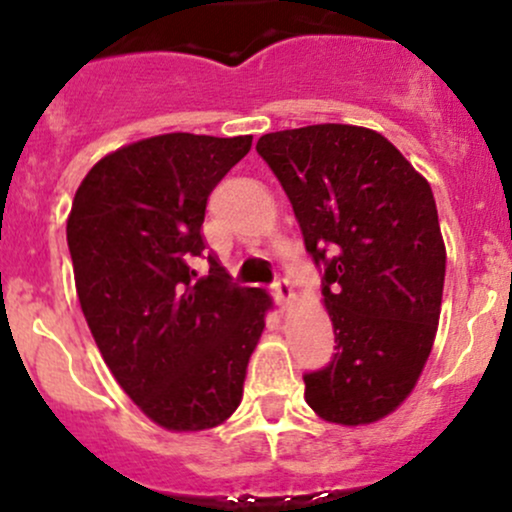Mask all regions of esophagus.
Listing matches in <instances>:
<instances>
[{"label": "esophagus", "instance_id": "esophagus-1", "mask_svg": "<svg viewBox=\"0 0 512 512\" xmlns=\"http://www.w3.org/2000/svg\"><path fill=\"white\" fill-rule=\"evenodd\" d=\"M272 294L279 308H289L291 301H294V289H291L289 279H277V282L272 284Z\"/></svg>", "mask_w": 512, "mask_h": 512}]
</instances>
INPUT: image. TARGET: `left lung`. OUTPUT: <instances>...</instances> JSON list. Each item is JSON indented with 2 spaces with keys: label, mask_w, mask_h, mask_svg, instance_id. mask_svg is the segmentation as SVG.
Segmentation results:
<instances>
[{
  "label": "left lung",
  "mask_w": 512,
  "mask_h": 512,
  "mask_svg": "<svg viewBox=\"0 0 512 512\" xmlns=\"http://www.w3.org/2000/svg\"><path fill=\"white\" fill-rule=\"evenodd\" d=\"M257 153L294 206L323 269L335 355L303 374L306 403L338 425L401 406L428 362L447 252L428 179L381 133L318 123L267 133Z\"/></svg>",
  "instance_id": "1"
}]
</instances>
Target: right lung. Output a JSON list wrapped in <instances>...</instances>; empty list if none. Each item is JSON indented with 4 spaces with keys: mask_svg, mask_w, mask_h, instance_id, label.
I'll return each instance as SVG.
<instances>
[{
    "mask_svg": "<svg viewBox=\"0 0 512 512\" xmlns=\"http://www.w3.org/2000/svg\"><path fill=\"white\" fill-rule=\"evenodd\" d=\"M252 136L165 133L123 145L87 172L67 218L80 306L106 367L153 423L221 425L243 398L272 299L230 284L204 257L206 201Z\"/></svg>",
    "mask_w": 512,
    "mask_h": 512,
    "instance_id": "right-lung-1",
    "label": "right lung"
}]
</instances>
